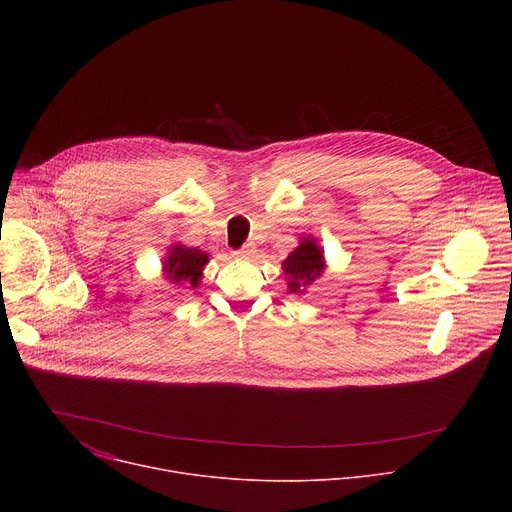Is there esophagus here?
<instances>
[{"mask_svg": "<svg viewBox=\"0 0 512 512\" xmlns=\"http://www.w3.org/2000/svg\"><path fill=\"white\" fill-rule=\"evenodd\" d=\"M235 255H237L239 259H251V257L257 255V247H255L253 243H247V245H243L239 251H235Z\"/></svg>", "mask_w": 512, "mask_h": 512, "instance_id": "1", "label": "esophagus"}]
</instances>
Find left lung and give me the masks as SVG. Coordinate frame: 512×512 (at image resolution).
I'll return each instance as SVG.
<instances>
[{
  "label": "left lung",
  "instance_id": "8db88e82",
  "mask_svg": "<svg viewBox=\"0 0 512 512\" xmlns=\"http://www.w3.org/2000/svg\"><path fill=\"white\" fill-rule=\"evenodd\" d=\"M287 289L291 294H302L304 287H308L314 279H318L326 267L324 251L318 247L316 239L304 237L296 251H291L287 259L281 263Z\"/></svg>",
  "mask_w": 512,
  "mask_h": 512
}]
</instances>
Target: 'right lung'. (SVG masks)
I'll list each match as a JSON object with an SVG mask.
<instances>
[{
    "mask_svg": "<svg viewBox=\"0 0 512 512\" xmlns=\"http://www.w3.org/2000/svg\"><path fill=\"white\" fill-rule=\"evenodd\" d=\"M208 263V253L196 249V247H184V245H172L166 259H164V273L166 277L182 285L184 289L198 287L202 279V269Z\"/></svg>",
    "mask_w": 512,
    "mask_h": 512,
    "instance_id": "obj_1",
    "label": "right lung"
}]
</instances>
